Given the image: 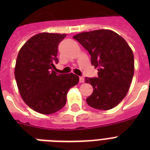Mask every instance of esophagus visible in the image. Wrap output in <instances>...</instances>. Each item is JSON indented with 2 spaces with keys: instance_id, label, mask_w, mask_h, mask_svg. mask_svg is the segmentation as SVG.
Wrapping results in <instances>:
<instances>
[{
  "instance_id": "34e87169",
  "label": "esophagus",
  "mask_w": 150,
  "mask_h": 150,
  "mask_svg": "<svg viewBox=\"0 0 150 150\" xmlns=\"http://www.w3.org/2000/svg\"><path fill=\"white\" fill-rule=\"evenodd\" d=\"M84 81H85L84 77H82V76H81V77H79V82H81V83H82V82H84Z\"/></svg>"
}]
</instances>
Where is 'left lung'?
<instances>
[{"instance_id":"left-lung-1","label":"left lung","mask_w":150,"mask_h":150,"mask_svg":"<svg viewBox=\"0 0 150 150\" xmlns=\"http://www.w3.org/2000/svg\"><path fill=\"white\" fill-rule=\"evenodd\" d=\"M73 38L89 51L92 65L98 70L97 78L85 79L93 88L87 103L102 110L114 108L130 88L135 71L132 50L123 37L109 29L84 32Z\"/></svg>"}]
</instances>
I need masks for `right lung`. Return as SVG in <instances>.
Returning a JSON list of instances; mask_svg holds the SVG:
<instances>
[{"label":"right lung","instance_id":"add662e5","mask_svg":"<svg viewBox=\"0 0 150 150\" xmlns=\"http://www.w3.org/2000/svg\"><path fill=\"white\" fill-rule=\"evenodd\" d=\"M66 34L41 33L26 41L18 54L15 77L24 102L35 111L54 114L63 108L67 93L79 78L73 73L57 74L58 44Z\"/></svg>","mask_w":150,"mask_h":150}]
</instances>
